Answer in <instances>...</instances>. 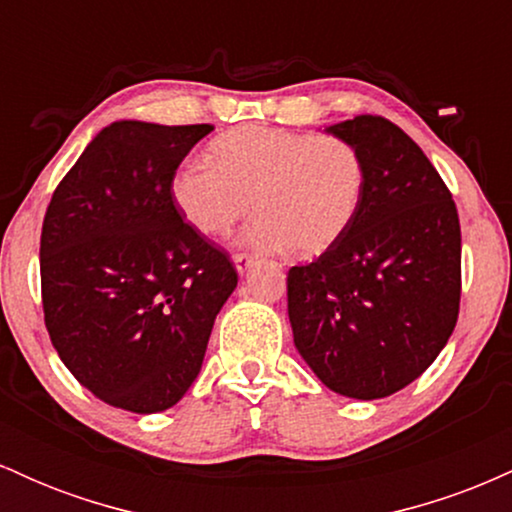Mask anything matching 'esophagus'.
I'll return each instance as SVG.
<instances>
[{
    "label": "esophagus",
    "mask_w": 512,
    "mask_h": 512,
    "mask_svg": "<svg viewBox=\"0 0 512 512\" xmlns=\"http://www.w3.org/2000/svg\"><path fill=\"white\" fill-rule=\"evenodd\" d=\"M233 262H236V269H238V274L243 276V274L248 272V269L252 267V262H255V257L248 255V252H238V255L233 257Z\"/></svg>",
    "instance_id": "34e87169"
}]
</instances>
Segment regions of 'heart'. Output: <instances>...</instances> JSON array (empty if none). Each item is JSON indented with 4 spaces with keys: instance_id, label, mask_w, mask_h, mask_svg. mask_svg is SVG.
I'll use <instances>...</instances> for the list:
<instances>
[{
    "instance_id": "obj_1",
    "label": "heart",
    "mask_w": 512,
    "mask_h": 512,
    "mask_svg": "<svg viewBox=\"0 0 512 512\" xmlns=\"http://www.w3.org/2000/svg\"><path fill=\"white\" fill-rule=\"evenodd\" d=\"M209 158L173 180L175 207L202 236H228L255 199L245 243L313 257L344 236L361 202V156L332 134L248 125L216 137Z\"/></svg>"
}]
</instances>
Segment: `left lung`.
<instances>
[{
  "instance_id": "obj_1",
  "label": "left lung",
  "mask_w": 512,
  "mask_h": 512,
  "mask_svg": "<svg viewBox=\"0 0 512 512\" xmlns=\"http://www.w3.org/2000/svg\"><path fill=\"white\" fill-rule=\"evenodd\" d=\"M325 132L358 151L363 192L344 236L289 269L293 344L330 390L380 399L414 383L455 330L460 219L438 170L390 120L356 115Z\"/></svg>"
}]
</instances>
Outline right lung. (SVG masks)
I'll return each mask as SVG.
<instances>
[{
  "label": "right lung",
  "instance_id": "obj_1",
  "mask_svg": "<svg viewBox=\"0 0 512 512\" xmlns=\"http://www.w3.org/2000/svg\"><path fill=\"white\" fill-rule=\"evenodd\" d=\"M211 125L120 120L57 185L40 236L45 327L62 363L117 409L178 404L238 286L228 255L173 199L182 158Z\"/></svg>",
  "mask_w": 512,
  "mask_h": 512
}]
</instances>
